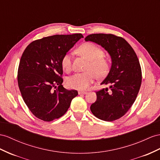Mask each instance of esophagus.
Masks as SVG:
<instances>
[{"instance_id":"esophagus-1","label":"esophagus","mask_w":160,"mask_h":160,"mask_svg":"<svg viewBox=\"0 0 160 160\" xmlns=\"http://www.w3.org/2000/svg\"><path fill=\"white\" fill-rule=\"evenodd\" d=\"M78 94L80 95H86V94H87V92H86V91H78Z\"/></svg>"}]
</instances>
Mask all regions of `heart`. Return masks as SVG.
Segmentation results:
<instances>
[{
    "label": "heart",
    "mask_w": 160,
    "mask_h": 160,
    "mask_svg": "<svg viewBox=\"0 0 160 160\" xmlns=\"http://www.w3.org/2000/svg\"><path fill=\"white\" fill-rule=\"evenodd\" d=\"M80 54L89 60L86 70L82 73H76L68 77L66 80L67 85L69 88L83 91L92 84L96 78H103L107 75L109 69V61L103 57L104 52L95 44L86 42L81 45L78 48ZM61 66L65 72H69L72 69V56L65 54L61 59Z\"/></svg>",
    "instance_id": "obj_1"
}]
</instances>
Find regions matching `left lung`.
I'll return each instance as SVG.
<instances>
[{
	"instance_id": "obj_1",
	"label": "left lung",
	"mask_w": 160,
	"mask_h": 160,
	"mask_svg": "<svg viewBox=\"0 0 160 160\" xmlns=\"http://www.w3.org/2000/svg\"><path fill=\"white\" fill-rule=\"evenodd\" d=\"M84 40L101 45L112 59L111 69L101 84L109 87L96 92L97 100L91 105V112L104 121L119 119L132 105L141 87L142 72L138 57L132 47L120 36L92 34Z\"/></svg>"
}]
</instances>
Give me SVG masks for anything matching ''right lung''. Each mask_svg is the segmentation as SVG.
I'll return each mask as SVG.
<instances>
[{"label":"right lung","mask_w":160,"mask_h":160,"mask_svg":"<svg viewBox=\"0 0 160 160\" xmlns=\"http://www.w3.org/2000/svg\"><path fill=\"white\" fill-rule=\"evenodd\" d=\"M81 38V34L51 36L33 41L24 50L18 86L25 103L38 119L51 122L63 116L78 94L63 88L61 59Z\"/></svg>","instance_id":"right-lung-1"}]
</instances>
